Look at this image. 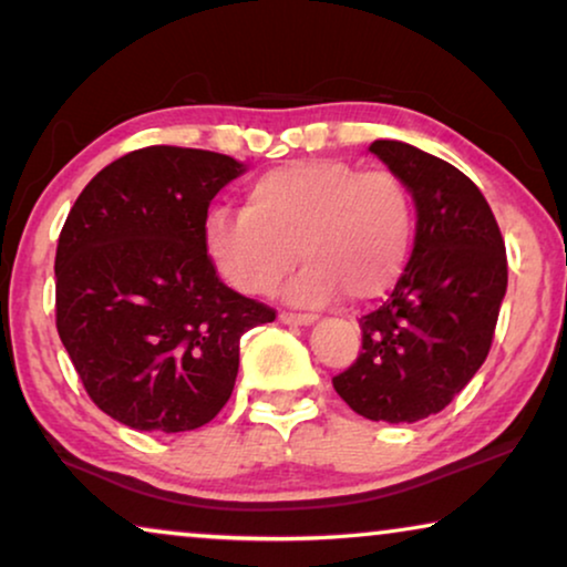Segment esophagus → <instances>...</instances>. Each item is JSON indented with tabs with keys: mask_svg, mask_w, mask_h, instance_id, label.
<instances>
[{
	"mask_svg": "<svg viewBox=\"0 0 567 567\" xmlns=\"http://www.w3.org/2000/svg\"><path fill=\"white\" fill-rule=\"evenodd\" d=\"M281 320L286 324H312L315 315H297V312H281Z\"/></svg>",
	"mask_w": 567,
	"mask_h": 567,
	"instance_id": "1",
	"label": "esophagus"
}]
</instances>
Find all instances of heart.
<instances>
[{
	"instance_id": "heart-1",
	"label": "heart",
	"mask_w": 567,
	"mask_h": 567,
	"mask_svg": "<svg viewBox=\"0 0 567 567\" xmlns=\"http://www.w3.org/2000/svg\"><path fill=\"white\" fill-rule=\"evenodd\" d=\"M415 235L408 185L390 169L343 159H297L247 185L245 208L206 219V250L229 286L274 293L299 260L291 299L320 307L379 299L398 284Z\"/></svg>"
}]
</instances>
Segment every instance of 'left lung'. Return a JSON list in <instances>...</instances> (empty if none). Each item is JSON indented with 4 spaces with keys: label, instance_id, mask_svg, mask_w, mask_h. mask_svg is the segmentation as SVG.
<instances>
[{
    "label": "left lung",
    "instance_id": "8db88e82",
    "mask_svg": "<svg viewBox=\"0 0 567 567\" xmlns=\"http://www.w3.org/2000/svg\"><path fill=\"white\" fill-rule=\"evenodd\" d=\"M369 152L413 193L415 247L390 299L359 320V359L332 386L369 421L415 423L441 413L487 359L506 245L485 196L454 165L390 138Z\"/></svg>",
    "mask_w": 567,
    "mask_h": 567
}]
</instances>
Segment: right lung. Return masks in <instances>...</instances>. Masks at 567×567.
Instances as JSON below:
<instances>
[{"mask_svg": "<svg viewBox=\"0 0 567 567\" xmlns=\"http://www.w3.org/2000/svg\"><path fill=\"white\" fill-rule=\"evenodd\" d=\"M245 165L183 146L128 152L92 177L56 247V330L90 400L136 431L214 421L239 338L276 320L216 276L208 204Z\"/></svg>", "mask_w": 567, "mask_h": 567, "instance_id": "add662e5", "label": "right lung"}]
</instances>
